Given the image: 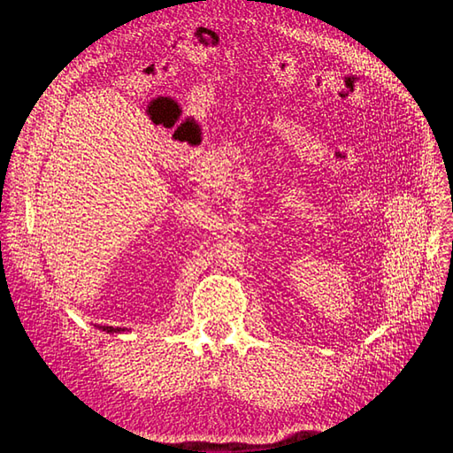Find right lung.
<instances>
[{
  "label": "right lung",
  "mask_w": 453,
  "mask_h": 453,
  "mask_svg": "<svg viewBox=\"0 0 453 453\" xmlns=\"http://www.w3.org/2000/svg\"><path fill=\"white\" fill-rule=\"evenodd\" d=\"M97 326V329H101V331H104V333H109V334H117V333H124L127 329H120V326H117V329H114V326H109V325H95Z\"/></svg>",
  "instance_id": "right-lung-1"
}]
</instances>
